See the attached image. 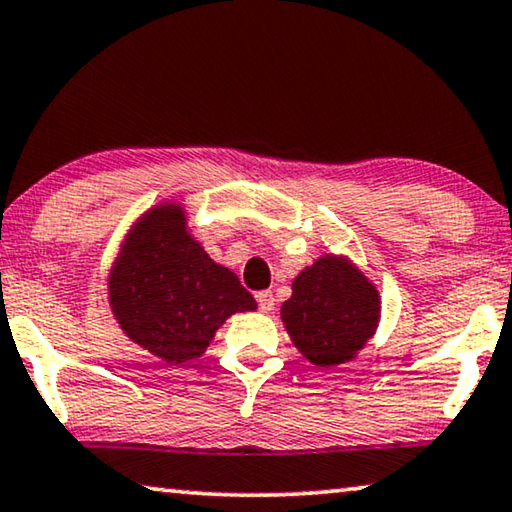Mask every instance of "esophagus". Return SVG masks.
Returning <instances> with one entry per match:
<instances>
[{
	"mask_svg": "<svg viewBox=\"0 0 512 512\" xmlns=\"http://www.w3.org/2000/svg\"><path fill=\"white\" fill-rule=\"evenodd\" d=\"M256 302H258V309H261L263 313H270L274 309L272 290H261V293L256 295Z\"/></svg>",
	"mask_w": 512,
	"mask_h": 512,
	"instance_id": "1",
	"label": "esophagus"
}]
</instances>
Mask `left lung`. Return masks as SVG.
<instances>
[{
    "instance_id": "obj_1",
    "label": "left lung",
    "mask_w": 512,
    "mask_h": 512,
    "mask_svg": "<svg viewBox=\"0 0 512 512\" xmlns=\"http://www.w3.org/2000/svg\"><path fill=\"white\" fill-rule=\"evenodd\" d=\"M281 318L297 350L316 366L352 359L373 336L380 297L355 265L325 256L293 281Z\"/></svg>"
}]
</instances>
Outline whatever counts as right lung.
<instances>
[{
    "label": "right lung",
    "instance_id": "right-lung-1",
    "mask_svg": "<svg viewBox=\"0 0 512 512\" xmlns=\"http://www.w3.org/2000/svg\"><path fill=\"white\" fill-rule=\"evenodd\" d=\"M109 297L123 332L174 364L201 357L231 313L256 309L240 279L187 235L183 210L171 206L151 210L132 229Z\"/></svg>",
    "mask_w": 512,
    "mask_h": 512
}]
</instances>
